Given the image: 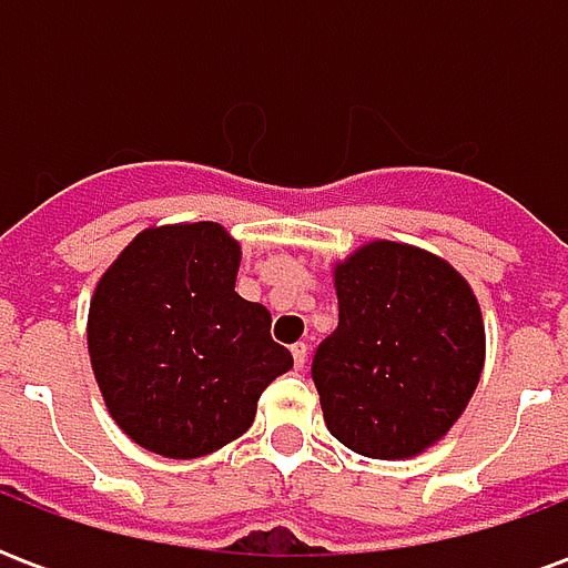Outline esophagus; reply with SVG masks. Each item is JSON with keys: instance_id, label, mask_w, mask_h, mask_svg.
Masks as SVG:
<instances>
[{"instance_id": "34e87169", "label": "esophagus", "mask_w": 568, "mask_h": 568, "mask_svg": "<svg viewBox=\"0 0 568 568\" xmlns=\"http://www.w3.org/2000/svg\"><path fill=\"white\" fill-rule=\"evenodd\" d=\"M292 356H295V368L304 371V365H307V344L292 346Z\"/></svg>"}]
</instances>
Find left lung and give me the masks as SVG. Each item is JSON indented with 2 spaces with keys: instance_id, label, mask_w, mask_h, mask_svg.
Returning a JSON list of instances; mask_svg holds the SVG:
<instances>
[{
  "instance_id": "1",
  "label": "left lung",
  "mask_w": 568,
  "mask_h": 568,
  "mask_svg": "<svg viewBox=\"0 0 568 568\" xmlns=\"http://www.w3.org/2000/svg\"><path fill=\"white\" fill-rule=\"evenodd\" d=\"M337 332L313 358L322 417L371 459H410L463 417L487 332L471 285L435 252L371 240L332 264Z\"/></svg>"
}]
</instances>
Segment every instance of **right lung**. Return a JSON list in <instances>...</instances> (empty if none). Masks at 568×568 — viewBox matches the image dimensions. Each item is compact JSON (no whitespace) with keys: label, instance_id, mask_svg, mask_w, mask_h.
Returning <instances> with one entry per match:
<instances>
[{"label":"right lung","instance_id":"add662e5","mask_svg":"<svg viewBox=\"0 0 568 568\" xmlns=\"http://www.w3.org/2000/svg\"><path fill=\"white\" fill-rule=\"evenodd\" d=\"M243 248L219 222L151 224L91 295L88 353L109 417L142 450L197 459L236 440L292 368L271 313L234 292Z\"/></svg>","mask_w":568,"mask_h":568}]
</instances>
